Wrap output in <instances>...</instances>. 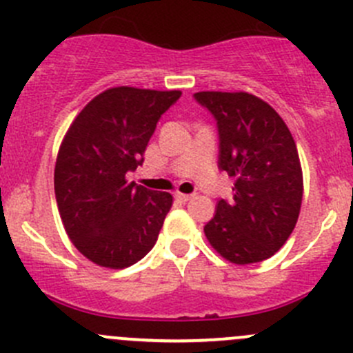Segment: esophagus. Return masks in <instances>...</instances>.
Masks as SVG:
<instances>
[{
  "mask_svg": "<svg viewBox=\"0 0 353 353\" xmlns=\"http://www.w3.org/2000/svg\"><path fill=\"white\" fill-rule=\"evenodd\" d=\"M174 196H176V200H179V201H183V203H186V201H190L191 198H193V194H184V193H176L174 194Z\"/></svg>",
  "mask_w": 353,
  "mask_h": 353,
  "instance_id": "34e87169",
  "label": "esophagus"
}]
</instances>
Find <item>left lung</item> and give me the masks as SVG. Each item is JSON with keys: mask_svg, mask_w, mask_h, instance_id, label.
Here are the masks:
<instances>
[{"mask_svg": "<svg viewBox=\"0 0 353 353\" xmlns=\"http://www.w3.org/2000/svg\"><path fill=\"white\" fill-rule=\"evenodd\" d=\"M193 98L217 124L219 170L234 177V194L217 201L205 236L229 262H262L299 221L303 179L295 139L278 112L253 94L201 91Z\"/></svg>", "mask_w": 353, "mask_h": 353, "instance_id": "left-lung-1", "label": "left lung"}]
</instances>
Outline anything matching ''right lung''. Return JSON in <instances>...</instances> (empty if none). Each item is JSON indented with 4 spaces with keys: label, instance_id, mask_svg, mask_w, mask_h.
<instances>
[{
    "label": "right lung",
    "instance_id": "1",
    "mask_svg": "<svg viewBox=\"0 0 353 353\" xmlns=\"http://www.w3.org/2000/svg\"><path fill=\"white\" fill-rule=\"evenodd\" d=\"M181 91L112 88L72 122L54 165V196L68 238L101 268L124 269L157 243L172 196L125 181Z\"/></svg>",
    "mask_w": 353,
    "mask_h": 353
}]
</instances>
